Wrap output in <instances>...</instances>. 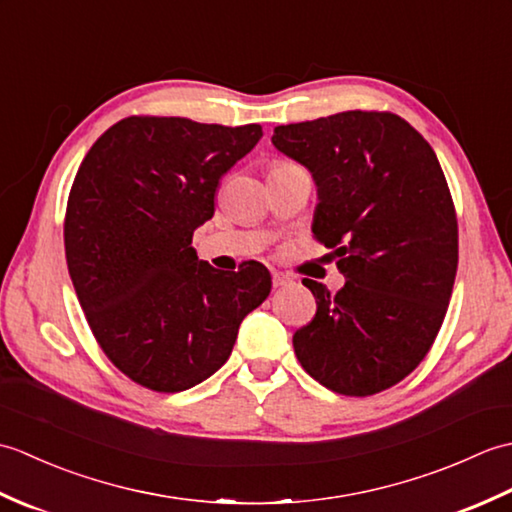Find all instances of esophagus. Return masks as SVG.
Instances as JSON below:
<instances>
[{
  "label": "esophagus",
  "mask_w": 512,
  "mask_h": 512,
  "mask_svg": "<svg viewBox=\"0 0 512 512\" xmlns=\"http://www.w3.org/2000/svg\"><path fill=\"white\" fill-rule=\"evenodd\" d=\"M290 277L288 275H284V273H273V286L275 288H284V286H288L290 284Z\"/></svg>",
  "instance_id": "esophagus-1"
}]
</instances>
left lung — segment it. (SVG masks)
I'll list each match as a JSON object with an SVG mask.
<instances>
[{
	"label": "left lung",
	"mask_w": 512,
	"mask_h": 512,
	"mask_svg": "<svg viewBox=\"0 0 512 512\" xmlns=\"http://www.w3.org/2000/svg\"><path fill=\"white\" fill-rule=\"evenodd\" d=\"M273 145L312 173V233L345 286L292 336L301 367L336 394L372 396L411 374L438 336L458 270V220L436 151L405 118L341 112L275 127Z\"/></svg>",
	"instance_id": "obj_1"
}]
</instances>
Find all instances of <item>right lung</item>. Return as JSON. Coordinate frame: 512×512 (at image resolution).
I'll return each instance as SVG.
<instances>
[{
	"label": "right lung",
	"mask_w": 512,
	"mask_h": 512,
	"mask_svg": "<svg viewBox=\"0 0 512 512\" xmlns=\"http://www.w3.org/2000/svg\"><path fill=\"white\" fill-rule=\"evenodd\" d=\"M178 116H129L96 140L65 213V259L96 341L134 383L184 391L220 369L270 273L209 266L191 246L224 173L262 138Z\"/></svg>",
	"instance_id": "1"
}]
</instances>
